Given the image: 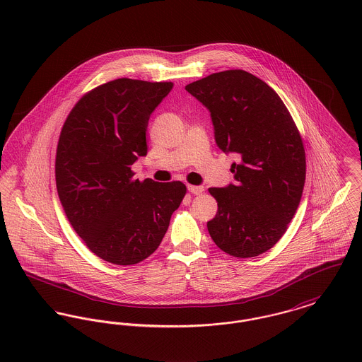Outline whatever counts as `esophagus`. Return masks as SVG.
<instances>
[{"mask_svg":"<svg viewBox=\"0 0 362 362\" xmlns=\"http://www.w3.org/2000/svg\"><path fill=\"white\" fill-rule=\"evenodd\" d=\"M187 190L192 193V194H202V192H204V186H187Z\"/></svg>","mask_w":362,"mask_h":362,"instance_id":"34e87169","label":"esophagus"}]
</instances>
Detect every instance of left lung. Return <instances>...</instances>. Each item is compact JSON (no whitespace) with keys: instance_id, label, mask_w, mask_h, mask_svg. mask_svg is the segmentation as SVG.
I'll return each instance as SVG.
<instances>
[{"instance_id":"8db88e82","label":"left lung","mask_w":362,"mask_h":362,"mask_svg":"<svg viewBox=\"0 0 362 362\" xmlns=\"http://www.w3.org/2000/svg\"><path fill=\"white\" fill-rule=\"evenodd\" d=\"M211 112L215 140L234 153V183L211 187L218 212L206 223L214 243L235 257L273 248L292 221L305 187L300 134L273 88L244 70H226L186 85Z\"/></svg>"}]
</instances>
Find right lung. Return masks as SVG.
Wrapping results in <instances>:
<instances>
[{
    "label": "right lung",
    "instance_id": "right-lung-1",
    "mask_svg": "<svg viewBox=\"0 0 362 362\" xmlns=\"http://www.w3.org/2000/svg\"><path fill=\"white\" fill-rule=\"evenodd\" d=\"M172 86L131 78L99 85L62 128L59 199L85 245L112 264H136L157 250L186 194L182 182H140L131 169L147 154L148 118Z\"/></svg>",
    "mask_w": 362,
    "mask_h": 362
}]
</instances>
